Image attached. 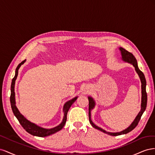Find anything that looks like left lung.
I'll return each mask as SVG.
<instances>
[{
    "instance_id": "obj_1",
    "label": "left lung",
    "mask_w": 155,
    "mask_h": 155,
    "mask_svg": "<svg viewBox=\"0 0 155 155\" xmlns=\"http://www.w3.org/2000/svg\"><path fill=\"white\" fill-rule=\"evenodd\" d=\"M120 50L121 51V58H122V60L124 61L125 62H127L129 63L132 64L136 72H137L138 75L140 77V81H141L142 83V103H141V110H140V112L137 116L136 117V118L133 121V122L130 124V125L129 127L127 128L126 129L121 131V132L118 133H109V132H107L106 130L104 129H103L99 127L96 126L92 122V121L91 120V110L94 109V107H95V101L94 100L93 98L92 97H88V99L89 101V105H88V118H89V121H90L91 124L93 127H94L96 129L100 130L102 132H104L106 134H108L111 136H118L121 134H127L129 132H130L131 130H133L137 126L138 122L140 120V118L145 110V109H146L147 107V92H146V80H145V76L143 73L140 70L138 67V63H137V59L135 58L134 56L133 55V54H131L129 51L127 50H126L125 49L120 47Z\"/></svg>"
}]
</instances>
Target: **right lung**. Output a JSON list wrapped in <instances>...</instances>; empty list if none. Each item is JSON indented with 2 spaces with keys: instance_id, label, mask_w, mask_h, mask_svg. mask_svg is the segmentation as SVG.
Listing matches in <instances>:
<instances>
[{
  "instance_id": "obj_1",
  "label": "right lung",
  "mask_w": 155,
  "mask_h": 155,
  "mask_svg": "<svg viewBox=\"0 0 155 155\" xmlns=\"http://www.w3.org/2000/svg\"><path fill=\"white\" fill-rule=\"evenodd\" d=\"M26 61V59L22 61L20 64H18L17 66L16 70H15V75L14 78L12 79V85H11V96H10V103H11V107H12V109L14 115L15 116L17 119L18 121H19L20 124L22 125V127L24 128L28 133H30L31 135L36 136V137H47V136L51 135L52 134L55 133L58 131L60 130L61 129H62V128L64 127L65 123H66L67 121V113L69 109L71 107V105L74 104V101L77 100L78 97H75L73 99L71 100H69L67 103H65V104L64 105L63 107V112H64V116H63V119L62 122L59 125H58L55 127H54L52 129H45L43 127H41L35 125V124H33L30 122V121L28 120L26 118H25L24 116H22L20 112L18 111V109L16 107V103H15V80L17 78L18 76V70L19 69L20 67L22 64H24V63Z\"/></svg>"
}]
</instances>
